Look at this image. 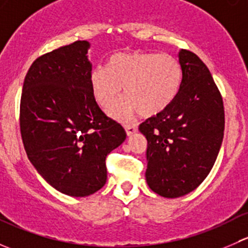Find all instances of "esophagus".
Returning <instances> with one entry per match:
<instances>
[{
	"mask_svg": "<svg viewBox=\"0 0 248 248\" xmlns=\"http://www.w3.org/2000/svg\"><path fill=\"white\" fill-rule=\"evenodd\" d=\"M124 129H126V133L128 137L133 136V134L138 131L137 126H134V124H126V126H124Z\"/></svg>",
	"mask_w": 248,
	"mask_h": 248,
	"instance_id": "esophagus-1",
	"label": "esophagus"
}]
</instances>
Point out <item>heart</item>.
Instances as JSON below:
<instances>
[{
	"mask_svg": "<svg viewBox=\"0 0 248 248\" xmlns=\"http://www.w3.org/2000/svg\"><path fill=\"white\" fill-rule=\"evenodd\" d=\"M181 67L169 54L117 52L107 67H96L90 73V86L97 103L108 109L124 87L126 97L109 109V115L126 121L134 112L150 117L168 108L179 92Z\"/></svg>",
	"mask_w": 248,
	"mask_h": 248,
	"instance_id": "obj_1",
	"label": "heart"
}]
</instances>
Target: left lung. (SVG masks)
<instances>
[{"mask_svg": "<svg viewBox=\"0 0 248 248\" xmlns=\"http://www.w3.org/2000/svg\"><path fill=\"white\" fill-rule=\"evenodd\" d=\"M179 63L182 78L174 101L139 126L147 139L146 182L166 198L185 196L204 181L224 133L223 101L209 68L185 49Z\"/></svg>", "mask_w": 248, "mask_h": 248, "instance_id": "1", "label": "left lung"}]
</instances>
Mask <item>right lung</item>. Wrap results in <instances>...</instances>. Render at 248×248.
Instances as JSON below:
<instances>
[{"instance_id":"right-lung-1","label":"right lung","mask_w":248,"mask_h":248,"mask_svg":"<svg viewBox=\"0 0 248 248\" xmlns=\"http://www.w3.org/2000/svg\"><path fill=\"white\" fill-rule=\"evenodd\" d=\"M87 41L42 55L30 67L20 101V132L32 166L61 193L93 194L107 182V156L126 139L96 103Z\"/></svg>"}]
</instances>
